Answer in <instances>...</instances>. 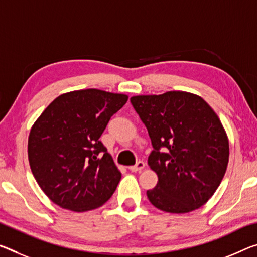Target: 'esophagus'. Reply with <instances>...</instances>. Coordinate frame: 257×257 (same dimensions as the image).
I'll return each instance as SVG.
<instances>
[{"instance_id": "1", "label": "esophagus", "mask_w": 257, "mask_h": 257, "mask_svg": "<svg viewBox=\"0 0 257 257\" xmlns=\"http://www.w3.org/2000/svg\"><path fill=\"white\" fill-rule=\"evenodd\" d=\"M145 167V162H143V161H138V162H136V165L135 166H130L129 167V170H132V172H141L142 169H143Z\"/></svg>"}]
</instances>
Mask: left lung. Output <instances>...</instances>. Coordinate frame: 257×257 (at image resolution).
I'll use <instances>...</instances> for the list:
<instances>
[{
    "instance_id": "1",
    "label": "left lung",
    "mask_w": 257,
    "mask_h": 257,
    "mask_svg": "<svg viewBox=\"0 0 257 257\" xmlns=\"http://www.w3.org/2000/svg\"><path fill=\"white\" fill-rule=\"evenodd\" d=\"M134 108L148 129L153 151L150 168L158 184L150 202L167 213H190L209 200L229 162V140L201 97L185 91L134 96Z\"/></svg>"
}]
</instances>
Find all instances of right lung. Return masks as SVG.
<instances>
[{
	"label": "right lung",
	"mask_w": 257,
	"mask_h": 257,
	"mask_svg": "<svg viewBox=\"0 0 257 257\" xmlns=\"http://www.w3.org/2000/svg\"><path fill=\"white\" fill-rule=\"evenodd\" d=\"M128 96L98 89L63 93L44 109L28 136V160L38 184L62 208L103 206L121 173L99 137Z\"/></svg>",
	"instance_id": "1"
}]
</instances>
